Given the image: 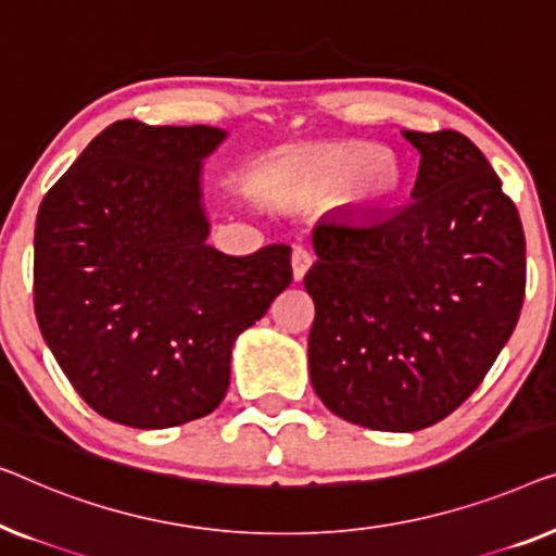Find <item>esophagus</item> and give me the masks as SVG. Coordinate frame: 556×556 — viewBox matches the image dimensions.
<instances>
[{
	"label": "esophagus",
	"instance_id": "esophagus-1",
	"mask_svg": "<svg viewBox=\"0 0 556 556\" xmlns=\"http://www.w3.org/2000/svg\"><path fill=\"white\" fill-rule=\"evenodd\" d=\"M309 267H312V254L307 252V249L296 247L294 252H292V277L296 281H302L304 275H307V271H309Z\"/></svg>",
	"mask_w": 556,
	"mask_h": 556
}]
</instances>
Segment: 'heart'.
<instances>
[{
	"label": "heart",
	"instance_id": "b5f03b06",
	"mask_svg": "<svg viewBox=\"0 0 556 556\" xmlns=\"http://www.w3.org/2000/svg\"><path fill=\"white\" fill-rule=\"evenodd\" d=\"M365 170V176L375 181L378 178L380 186H386V191H380V197L375 203H390L401 197L403 191V170L397 166V161L390 155H380L370 146H327L319 151H312L302 159L294 161V166L289 168V186L294 193L309 199H325L334 197L345 189L350 178L357 170Z\"/></svg>",
	"mask_w": 556,
	"mask_h": 556
}]
</instances>
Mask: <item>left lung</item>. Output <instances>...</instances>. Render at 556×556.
<instances>
[{
    "mask_svg": "<svg viewBox=\"0 0 556 556\" xmlns=\"http://www.w3.org/2000/svg\"><path fill=\"white\" fill-rule=\"evenodd\" d=\"M418 148L413 203L370 222H319L304 277L315 302L312 388L372 431H420L486 378L519 323L527 241L486 155L456 130Z\"/></svg>",
    "mask_w": 556,
    "mask_h": 556,
    "instance_id": "obj_1",
    "label": "left lung"
}]
</instances>
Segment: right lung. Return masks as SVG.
<instances>
[{
    "instance_id": "1",
    "label": "right lung",
    "mask_w": 556,
    "mask_h": 556,
    "mask_svg": "<svg viewBox=\"0 0 556 556\" xmlns=\"http://www.w3.org/2000/svg\"><path fill=\"white\" fill-rule=\"evenodd\" d=\"M208 125L118 121L45 193L35 224V315L77 395L130 428L208 416L229 388L233 338L292 281L289 252L206 247Z\"/></svg>"
}]
</instances>
